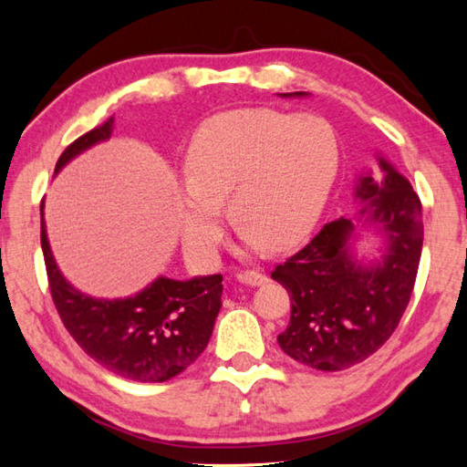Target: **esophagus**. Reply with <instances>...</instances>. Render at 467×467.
<instances>
[{
    "instance_id": "esophagus-1",
    "label": "esophagus",
    "mask_w": 467,
    "mask_h": 467,
    "mask_svg": "<svg viewBox=\"0 0 467 467\" xmlns=\"http://www.w3.org/2000/svg\"><path fill=\"white\" fill-rule=\"evenodd\" d=\"M236 279H239V281L244 283V285L256 286V285L266 283V275H263V273H259V271H243V273L236 275Z\"/></svg>"
}]
</instances>
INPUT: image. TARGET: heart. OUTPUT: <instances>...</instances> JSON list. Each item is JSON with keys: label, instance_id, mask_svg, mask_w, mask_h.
Wrapping results in <instances>:
<instances>
[{"label": "heart", "instance_id": "obj_1", "mask_svg": "<svg viewBox=\"0 0 467 467\" xmlns=\"http://www.w3.org/2000/svg\"><path fill=\"white\" fill-rule=\"evenodd\" d=\"M339 166V132L319 114L241 108L211 118L186 150L184 244L198 256L214 253L226 201L246 239L291 244L319 218Z\"/></svg>", "mask_w": 467, "mask_h": 467}]
</instances>
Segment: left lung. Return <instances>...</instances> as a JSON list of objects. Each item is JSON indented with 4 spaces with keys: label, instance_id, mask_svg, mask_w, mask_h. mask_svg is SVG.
Wrapping results in <instances>:
<instances>
[{
    "label": "left lung",
    "instance_id": "obj_1",
    "mask_svg": "<svg viewBox=\"0 0 467 467\" xmlns=\"http://www.w3.org/2000/svg\"><path fill=\"white\" fill-rule=\"evenodd\" d=\"M303 96V92H295ZM383 178L361 174L359 214L387 233V254L365 266L349 253L351 218L323 224L311 243L271 273L291 296V321L276 337L281 349L319 371H343L365 361L398 329L418 276L423 223L411 184L379 161Z\"/></svg>",
    "mask_w": 467,
    "mask_h": 467
}]
</instances>
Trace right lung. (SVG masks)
Returning a JSON list of instances; mask_svg holds the SVG:
<instances>
[{"mask_svg":"<svg viewBox=\"0 0 467 467\" xmlns=\"http://www.w3.org/2000/svg\"><path fill=\"white\" fill-rule=\"evenodd\" d=\"M112 134V118L82 134L57 158L56 172L74 156ZM44 211V204L39 206ZM44 263L49 293L74 341L118 377L162 383L182 373L204 351L221 311L223 275L174 281L168 276L128 299H92L69 285L49 251L42 213Z\"/></svg>","mask_w":467,"mask_h":467,"instance_id":"obj_1","label":"right lung"}]
</instances>
